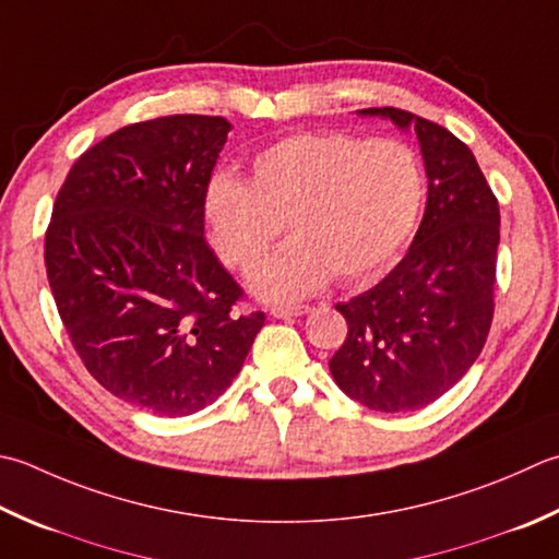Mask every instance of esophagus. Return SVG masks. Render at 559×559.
<instances>
[{"label": "esophagus", "instance_id": "34e87169", "mask_svg": "<svg viewBox=\"0 0 559 559\" xmlns=\"http://www.w3.org/2000/svg\"><path fill=\"white\" fill-rule=\"evenodd\" d=\"M312 308L308 305H295V308H288V305H276V308H271V314L276 317V320H290V317H300V314H308Z\"/></svg>", "mask_w": 559, "mask_h": 559}]
</instances>
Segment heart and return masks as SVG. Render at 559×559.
Segmentation results:
<instances>
[{
	"mask_svg": "<svg viewBox=\"0 0 559 559\" xmlns=\"http://www.w3.org/2000/svg\"><path fill=\"white\" fill-rule=\"evenodd\" d=\"M426 203V171L402 140L300 133L251 159L249 183L221 174L205 189L207 235L227 266L247 271L283 225L293 235L249 273L271 302L320 290L332 273L356 286L382 276L409 242Z\"/></svg>",
	"mask_w": 559,
	"mask_h": 559,
	"instance_id": "obj_1",
	"label": "heart"
}]
</instances>
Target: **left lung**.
<instances>
[{
  "mask_svg": "<svg viewBox=\"0 0 559 559\" xmlns=\"http://www.w3.org/2000/svg\"><path fill=\"white\" fill-rule=\"evenodd\" d=\"M419 140L426 211L412 247L378 286L338 302L348 334L330 370L373 412L421 409L461 380L495 314L499 203L465 142L400 108H360Z\"/></svg>",
  "mask_w": 559,
  "mask_h": 559,
  "instance_id": "8db88e82",
  "label": "left lung"
}]
</instances>
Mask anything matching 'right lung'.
<instances>
[{
  "instance_id": "1",
  "label": "right lung",
  "mask_w": 559,
  "mask_h": 559,
  "mask_svg": "<svg viewBox=\"0 0 559 559\" xmlns=\"http://www.w3.org/2000/svg\"><path fill=\"white\" fill-rule=\"evenodd\" d=\"M233 126L164 116L116 130L72 164L52 205L46 269L90 373L118 400L189 417L242 370L264 312L205 245V189Z\"/></svg>"
}]
</instances>
